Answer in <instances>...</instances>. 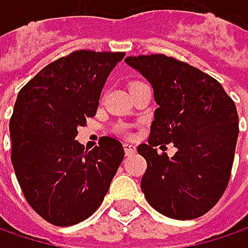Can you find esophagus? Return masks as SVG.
<instances>
[{"mask_svg":"<svg viewBox=\"0 0 248 248\" xmlns=\"http://www.w3.org/2000/svg\"><path fill=\"white\" fill-rule=\"evenodd\" d=\"M124 154H126V156H130V155H132V154H135V151H136V146H135V145H132V143H124Z\"/></svg>","mask_w":248,"mask_h":248,"instance_id":"34e87169","label":"esophagus"}]
</instances>
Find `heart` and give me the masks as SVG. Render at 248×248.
Masks as SVG:
<instances>
[{
  "instance_id": "obj_1",
  "label": "heart",
  "mask_w": 248,
  "mask_h": 248,
  "mask_svg": "<svg viewBox=\"0 0 248 248\" xmlns=\"http://www.w3.org/2000/svg\"><path fill=\"white\" fill-rule=\"evenodd\" d=\"M133 84V83H132ZM118 130L119 132H122V133H127V126H124V124H121L119 127H118Z\"/></svg>"
}]
</instances>
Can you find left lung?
Returning a JSON list of instances; mask_svg holds the SVG:
<instances>
[{
    "instance_id": "left-lung-1",
    "label": "left lung",
    "mask_w": 248,
    "mask_h": 248,
    "mask_svg": "<svg viewBox=\"0 0 248 248\" xmlns=\"http://www.w3.org/2000/svg\"><path fill=\"white\" fill-rule=\"evenodd\" d=\"M154 87L155 119L138 154L148 164L140 188L146 201L175 220L208 213L224 194L238 138L232 99L210 75L165 54L126 57ZM172 141L177 152L159 154Z\"/></svg>"
}]
</instances>
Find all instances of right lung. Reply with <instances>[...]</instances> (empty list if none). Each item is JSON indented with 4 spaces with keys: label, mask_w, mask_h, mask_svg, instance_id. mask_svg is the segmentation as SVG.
Instances as JSON below:
<instances>
[{
    "label": "right lung",
    "mask_w": 248,
    "mask_h": 248,
    "mask_svg": "<svg viewBox=\"0 0 248 248\" xmlns=\"http://www.w3.org/2000/svg\"><path fill=\"white\" fill-rule=\"evenodd\" d=\"M124 53L77 50L50 63L17 96L11 162L27 202L47 223L67 227L103 202L124 161L122 143L103 136L84 151L77 127L96 115L102 89Z\"/></svg>",
    "instance_id": "1"
}]
</instances>
